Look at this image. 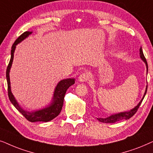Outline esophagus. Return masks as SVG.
<instances>
[{
  "label": "esophagus",
  "instance_id": "1",
  "mask_svg": "<svg viewBox=\"0 0 153 153\" xmlns=\"http://www.w3.org/2000/svg\"><path fill=\"white\" fill-rule=\"evenodd\" d=\"M89 78V75L87 73H83L81 74L78 78V81L80 82H86L87 79Z\"/></svg>",
  "mask_w": 153,
  "mask_h": 153
}]
</instances>
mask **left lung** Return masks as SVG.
I'll use <instances>...</instances> for the list:
<instances>
[{"instance_id": "obj_1", "label": "left lung", "mask_w": 153, "mask_h": 153, "mask_svg": "<svg viewBox=\"0 0 153 153\" xmlns=\"http://www.w3.org/2000/svg\"><path fill=\"white\" fill-rule=\"evenodd\" d=\"M139 51H140V59H141L143 61V62L146 64V69H147V70H146V71H147V73H148V63H147V62H146V59L145 56H144L143 50H142V48H140ZM147 88H148V85H146V91H145V93H144V95H143V98H142L141 100L140 101V102L138 103L137 105L134 107V108H132V109L130 110V111H128L120 112V113H118L112 114V115L108 116V117H105V118H101V117L97 118V120L99 122H101V123H116V122L122 120H128V119H129L130 117H131L132 116H133L134 114L136 113V111H137L138 108H139L140 103H141L142 101H143L144 97H145L146 94V92H147Z\"/></svg>"}]
</instances>
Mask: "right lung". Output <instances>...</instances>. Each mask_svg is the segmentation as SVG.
I'll return each mask as SVG.
<instances>
[{
	"label": "right lung",
	"instance_id": "add662e5",
	"mask_svg": "<svg viewBox=\"0 0 153 153\" xmlns=\"http://www.w3.org/2000/svg\"><path fill=\"white\" fill-rule=\"evenodd\" d=\"M32 31H26L22 33L12 46L11 49V58H10L9 64H8L7 71H6V78H7V90H8V97H9L10 101L13 103L14 106L18 110L19 113H21L26 120L31 123H35V122H49L55 118L56 116L62 111L63 104H64V96L66 94L67 89L71 85L75 84V78H66L64 80H60L56 85L54 89V94H53V97L50 103L47 105L43 108L37 110L35 111H28L22 108L19 103H18L17 99L14 97L13 94L11 91V86H10V68L13 64V59H14V53H15L16 46L17 45L23 41L24 39L28 38Z\"/></svg>",
	"mask_w": 153,
	"mask_h": 153
}]
</instances>
